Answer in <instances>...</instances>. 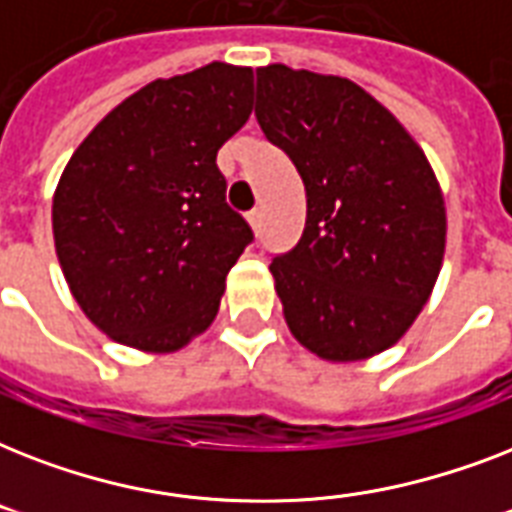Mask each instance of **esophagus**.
I'll use <instances>...</instances> for the list:
<instances>
[{"instance_id": "obj_1", "label": "esophagus", "mask_w": 512, "mask_h": 512, "mask_svg": "<svg viewBox=\"0 0 512 512\" xmlns=\"http://www.w3.org/2000/svg\"><path fill=\"white\" fill-rule=\"evenodd\" d=\"M249 223H252L255 233H260V225H263V212H260V209H252V212H249Z\"/></svg>"}]
</instances>
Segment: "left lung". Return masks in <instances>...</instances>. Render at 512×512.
Returning <instances> with one entry per match:
<instances>
[{
    "mask_svg": "<svg viewBox=\"0 0 512 512\" xmlns=\"http://www.w3.org/2000/svg\"><path fill=\"white\" fill-rule=\"evenodd\" d=\"M255 116L305 183L303 236L271 260L284 319L329 361L390 348L441 271L446 209L422 148L340 76L257 68Z\"/></svg>",
    "mask_w": 512,
    "mask_h": 512,
    "instance_id": "8db88e82",
    "label": "left lung"
}]
</instances>
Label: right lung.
Here are the masks:
<instances>
[{
  "label": "right lung",
  "instance_id": "obj_1",
  "mask_svg": "<svg viewBox=\"0 0 512 512\" xmlns=\"http://www.w3.org/2000/svg\"><path fill=\"white\" fill-rule=\"evenodd\" d=\"M252 68L209 63L119 103L52 199L60 268L95 327L154 353L212 324L255 233L225 201L217 151L252 114Z\"/></svg>",
  "mask_w": 512,
  "mask_h": 512
}]
</instances>
